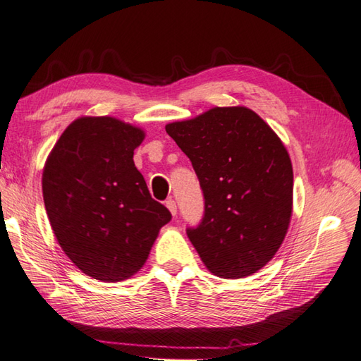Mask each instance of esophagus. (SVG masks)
<instances>
[{"instance_id": "obj_1", "label": "esophagus", "mask_w": 361, "mask_h": 361, "mask_svg": "<svg viewBox=\"0 0 361 361\" xmlns=\"http://www.w3.org/2000/svg\"><path fill=\"white\" fill-rule=\"evenodd\" d=\"M166 207L169 209V212L172 214V216L177 215V202H175L172 198L166 201Z\"/></svg>"}]
</instances>
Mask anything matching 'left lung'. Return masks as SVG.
Masks as SVG:
<instances>
[{
  "mask_svg": "<svg viewBox=\"0 0 361 361\" xmlns=\"http://www.w3.org/2000/svg\"><path fill=\"white\" fill-rule=\"evenodd\" d=\"M204 193V218L188 236L206 269L241 279L269 264L293 214V166L282 140L255 111L215 106L166 125Z\"/></svg>",
  "mask_w": 361,
  "mask_h": 361,
  "instance_id": "1",
  "label": "left lung"
}]
</instances>
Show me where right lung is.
<instances>
[{"instance_id": "add662e5", "label": "right lung", "mask_w": 361, "mask_h": 361, "mask_svg": "<svg viewBox=\"0 0 361 361\" xmlns=\"http://www.w3.org/2000/svg\"><path fill=\"white\" fill-rule=\"evenodd\" d=\"M142 128L109 116L79 117L62 133L42 172L44 204L70 261L102 282L129 279L145 265L172 215L134 164Z\"/></svg>"}]
</instances>
